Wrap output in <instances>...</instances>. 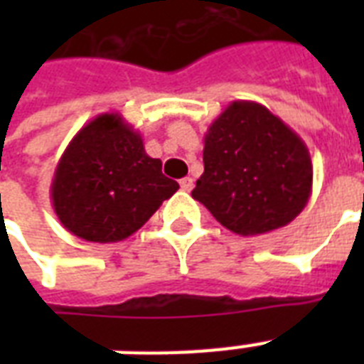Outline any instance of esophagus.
<instances>
[{
  "label": "esophagus",
  "mask_w": 364,
  "mask_h": 364,
  "mask_svg": "<svg viewBox=\"0 0 364 364\" xmlns=\"http://www.w3.org/2000/svg\"><path fill=\"white\" fill-rule=\"evenodd\" d=\"M179 185H181V188L183 191H191V188H193V185H194V181H193V177H183L181 181H179Z\"/></svg>",
  "instance_id": "esophagus-1"
}]
</instances>
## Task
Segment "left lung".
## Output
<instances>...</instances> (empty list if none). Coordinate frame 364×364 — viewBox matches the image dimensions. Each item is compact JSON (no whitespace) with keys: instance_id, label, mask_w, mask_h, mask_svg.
<instances>
[{"instance_id":"8db88e82","label":"left lung","mask_w":364,"mask_h":364,"mask_svg":"<svg viewBox=\"0 0 364 364\" xmlns=\"http://www.w3.org/2000/svg\"><path fill=\"white\" fill-rule=\"evenodd\" d=\"M310 151L264 105L236 100L204 137V173L193 198L223 227L242 236L282 228L311 194Z\"/></svg>"}]
</instances>
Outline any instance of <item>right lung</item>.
Returning <instances> with one entry per match:
<instances>
[{"label": "right lung", "mask_w": 364, "mask_h": 364, "mask_svg": "<svg viewBox=\"0 0 364 364\" xmlns=\"http://www.w3.org/2000/svg\"><path fill=\"white\" fill-rule=\"evenodd\" d=\"M177 181L151 159L141 134L119 113H102L65 147L50 198L68 232L87 242H122L176 194Z\"/></svg>", "instance_id": "add662e5"}]
</instances>
